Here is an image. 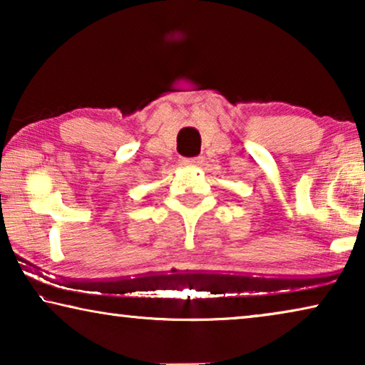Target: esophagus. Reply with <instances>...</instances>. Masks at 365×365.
Segmentation results:
<instances>
[{"instance_id":"obj_1","label":"esophagus","mask_w":365,"mask_h":365,"mask_svg":"<svg viewBox=\"0 0 365 365\" xmlns=\"http://www.w3.org/2000/svg\"><path fill=\"white\" fill-rule=\"evenodd\" d=\"M203 162H205L203 157H193V159H185L183 164L188 167H200V165H203Z\"/></svg>"}]
</instances>
